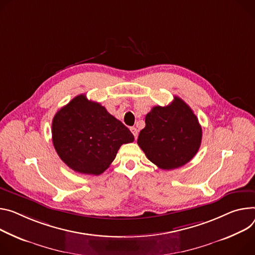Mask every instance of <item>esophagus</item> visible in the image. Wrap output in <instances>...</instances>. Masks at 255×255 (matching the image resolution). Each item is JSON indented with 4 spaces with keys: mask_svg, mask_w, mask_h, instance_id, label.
<instances>
[{
    "mask_svg": "<svg viewBox=\"0 0 255 255\" xmlns=\"http://www.w3.org/2000/svg\"><path fill=\"white\" fill-rule=\"evenodd\" d=\"M130 130H131L132 134L134 135V138L136 139V138H137V129H136L135 127H131V128H130Z\"/></svg>",
    "mask_w": 255,
    "mask_h": 255,
    "instance_id": "esophagus-1",
    "label": "esophagus"
}]
</instances>
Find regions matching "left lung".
I'll return each mask as SVG.
<instances>
[{"mask_svg": "<svg viewBox=\"0 0 255 255\" xmlns=\"http://www.w3.org/2000/svg\"><path fill=\"white\" fill-rule=\"evenodd\" d=\"M201 126L191 108L178 97L156 106L145 116V127L137 143L146 157L163 170H174L190 161L200 147Z\"/></svg>", "mask_w": 255, "mask_h": 255, "instance_id": "left-lung-1", "label": "left lung"}]
</instances>
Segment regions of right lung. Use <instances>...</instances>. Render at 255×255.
<instances>
[{"label": "right lung", "instance_id": "add662e5", "mask_svg": "<svg viewBox=\"0 0 255 255\" xmlns=\"http://www.w3.org/2000/svg\"><path fill=\"white\" fill-rule=\"evenodd\" d=\"M52 138L60 158L73 171L101 175L120 146L134 141L131 131L101 104L74 98L53 119Z\"/></svg>", "mask_w": 255, "mask_h": 255}]
</instances>
